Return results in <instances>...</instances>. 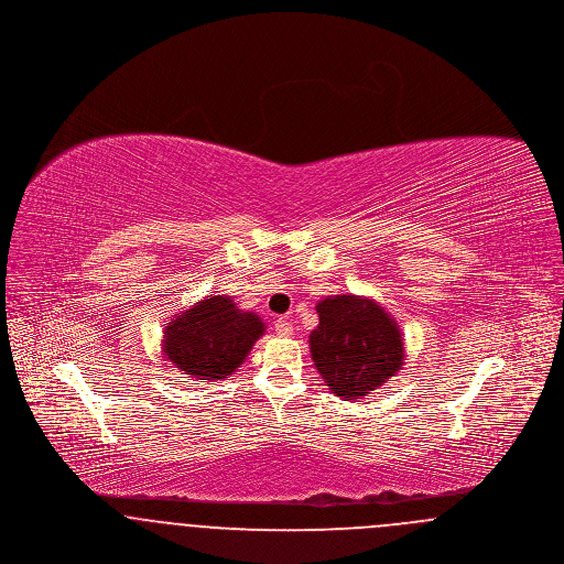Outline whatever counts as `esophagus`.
<instances>
[{
	"instance_id": "1",
	"label": "esophagus",
	"mask_w": 564,
	"mask_h": 564,
	"mask_svg": "<svg viewBox=\"0 0 564 564\" xmlns=\"http://www.w3.org/2000/svg\"><path fill=\"white\" fill-rule=\"evenodd\" d=\"M274 332H276L281 338H288V336H292L294 327H292V323L281 317V319H276V323H274Z\"/></svg>"
}]
</instances>
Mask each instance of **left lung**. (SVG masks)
Listing matches in <instances>:
<instances>
[{"label": "left lung", "instance_id": "8db88e82", "mask_svg": "<svg viewBox=\"0 0 564 564\" xmlns=\"http://www.w3.org/2000/svg\"><path fill=\"white\" fill-rule=\"evenodd\" d=\"M317 313L319 325L308 336L311 355L338 398L361 400L402 370V332L375 300L327 295Z\"/></svg>", "mask_w": 564, "mask_h": 564}]
</instances>
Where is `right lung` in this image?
Returning <instances> with one entry per match:
<instances>
[{
	"mask_svg": "<svg viewBox=\"0 0 564 564\" xmlns=\"http://www.w3.org/2000/svg\"><path fill=\"white\" fill-rule=\"evenodd\" d=\"M262 334L256 313L241 311L230 295H207L166 323L162 355L182 375L214 382L241 368Z\"/></svg>",
	"mask_w": 564,
	"mask_h": 564,
	"instance_id": "obj_1",
	"label": "right lung"
}]
</instances>
